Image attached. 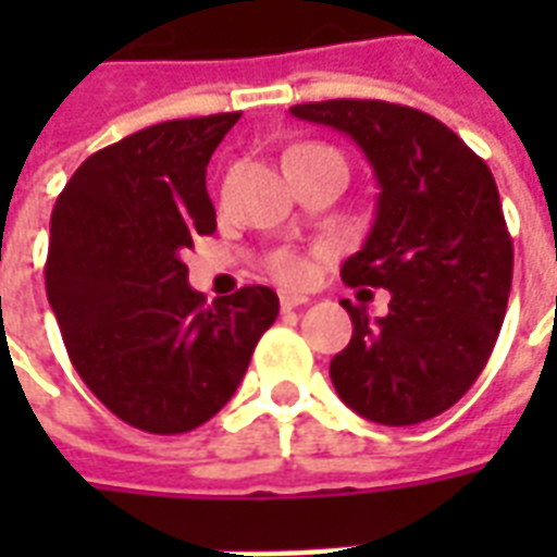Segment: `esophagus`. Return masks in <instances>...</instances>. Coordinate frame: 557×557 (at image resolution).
Returning a JSON list of instances; mask_svg holds the SVG:
<instances>
[{"label": "esophagus", "instance_id": "esophagus-1", "mask_svg": "<svg viewBox=\"0 0 557 557\" xmlns=\"http://www.w3.org/2000/svg\"><path fill=\"white\" fill-rule=\"evenodd\" d=\"M301 304H307V298H304V295L280 292V307H283V310H295V307H301Z\"/></svg>", "mask_w": 557, "mask_h": 557}]
</instances>
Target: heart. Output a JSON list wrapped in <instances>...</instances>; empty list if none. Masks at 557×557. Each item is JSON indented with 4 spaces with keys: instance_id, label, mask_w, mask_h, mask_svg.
I'll use <instances>...</instances> for the list:
<instances>
[{
    "instance_id": "1",
    "label": "heart",
    "mask_w": 557,
    "mask_h": 557,
    "mask_svg": "<svg viewBox=\"0 0 557 557\" xmlns=\"http://www.w3.org/2000/svg\"><path fill=\"white\" fill-rule=\"evenodd\" d=\"M268 271L274 274V280L286 283V286H298V283L307 280V262L295 250H277L268 259Z\"/></svg>"
}]
</instances>
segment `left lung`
Segmentation results:
<instances>
[{"label":"left lung","mask_w":557,"mask_h":557,"mask_svg":"<svg viewBox=\"0 0 557 557\" xmlns=\"http://www.w3.org/2000/svg\"><path fill=\"white\" fill-rule=\"evenodd\" d=\"M292 115L337 127L379 178L375 223L343 262L346 286L391 292L385 319L343 301L351 339L331 361L339 399L385 426L430 420L466 397L502 331L513 242L490 166L430 113L387 101H319Z\"/></svg>","instance_id":"8db88e82"}]
</instances>
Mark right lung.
<instances>
[{"mask_svg":"<svg viewBox=\"0 0 557 557\" xmlns=\"http://www.w3.org/2000/svg\"><path fill=\"white\" fill-rule=\"evenodd\" d=\"M242 113L160 122L95 151L59 194L44 265L67 358L115 418L178 435L242 385L280 301L244 286L206 307L182 256L218 230L206 166Z\"/></svg>","mask_w":557,"mask_h":557,"instance_id":"add662e5","label":"right lung"}]
</instances>
